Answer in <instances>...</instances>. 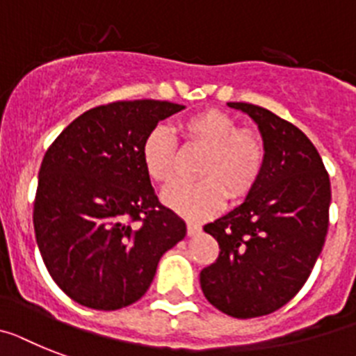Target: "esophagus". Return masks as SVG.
Masks as SVG:
<instances>
[{"label":"esophagus","mask_w":356,"mask_h":356,"mask_svg":"<svg viewBox=\"0 0 356 356\" xmlns=\"http://www.w3.org/2000/svg\"><path fill=\"white\" fill-rule=\"evenodd\" d=\"M201 224H197V222H188L186 224V232H188V235H190V237H193V235H197V234H201Z\"/></svg>","instance_id":"34e87169"}]
</instances>
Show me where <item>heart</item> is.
Returning a JSON list of instances; mask_svg holds the SVG:
<instances>
[{
	"label": "heart",
	"mask_w": 356,
	"mask_h": 356,
	"mask_svg": "<svg viewBox=\"0 0 356 356\" xmlns=\"http://www.w3.org/2000/svg\"><path fill=\"white\" fill-rule=\"evenodd\" d=\"M181 134L188 146L206 150L197 166L199 183H179L164 190L163 201L186 219H204L220 210L224 199L241 201L257 186L266 164L261 137L241 130L222 110H202L183 119ZM141 159L152 181L168 184L175 179L179 150L175 137L159 124L141 146Z\"/></svg>",
	"instance_id": "heart-1"
}]
</instances>
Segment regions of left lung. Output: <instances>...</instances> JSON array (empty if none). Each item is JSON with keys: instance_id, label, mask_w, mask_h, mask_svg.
<instances>
[{"instance_id": "1", "label": "left lung", "mask_w": 356, "mask_h": 356, "mask_svg": "<svg viewBox=\"0 0 356 356\" xmlns=\"http://www.w3.org/2000/svg\"><path fill=\"white\" fill-rule=\"evenodd\" d=\"M228 104L257 122L266 164L243 204L204 226L220 252L201 271V288L226 315L253 318L288 304L312 273L330 226L331 184L295 124L257 104Z\"/></svg>"}]
</instances>
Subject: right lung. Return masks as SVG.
<instances>
[{"mask_svg": "<svg viewBox=\"0 0 356 356\" xmlns=\"http://www.w3.org/2000/svg\"><path fill=\"white\" fill-rule=\"evenodd\" d=\"M183 104L136 99L95 106L43 157L34 232L54 282L77 304L112 312L146 293L186 224L155 195L141 159L145 137Z\"/></svg>", "mask_w": 356, "mask_h": 356, "instance_id": "obj_1", "label": "right lung"}]
</instances>
